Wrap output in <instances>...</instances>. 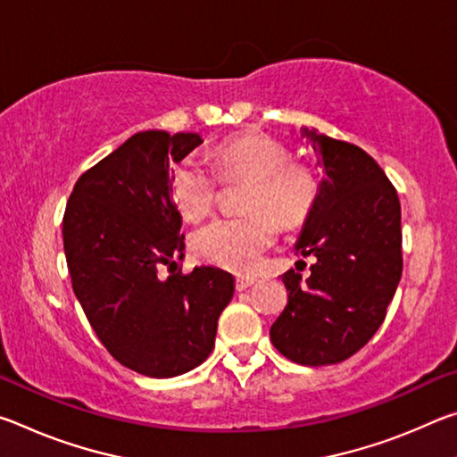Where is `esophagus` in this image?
I'll use <instances>...</instances> for the list:
<instances>
[{
	"instance_id": "obj_1",
	"label": "esophagus",
	"mask_w": 457,
	"mask_h": 457,
	"mask_svg": "<svg viewBox=\"0 0 457 457\" xmlns=\"http://www.w3.org/2000/svg\"><path fill=\"white\" fill-rule=\"evenodd\" d=\"M256 284V278L253 276H237L236 278V288L242 292V290H247L250 288V286H253Z\"/></svg>"
}]
</instances>
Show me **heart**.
<instances>
[{
    "instance_id": "obj_1",
    "label": "heart",
    "mask_w": 457,
    "mask_h": 457,
    "mask_svg": "<svg viewBox=\"0 0 457 457\" xmlns=\"http://www.w3.org/2000/svg\"><path fill=\"white\" fill-rule=\"evenodd\" d=\"M220 181L247 179L242 210L247 213L213 221L191 239V250L205 264L250 274L278 237V221L294 229L311 218L320 183L304 161L290 159L288 146L272 137H231L212 153ZM197 157L177 159L169 169V193L187 221H204L220 199V183Z\"/></svg>"
}]
</instances>
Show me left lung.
Wrapping results in <instances>:
<instances>
[{"mask_svg":"<svg viewBox=\"0 0 457 457\" xmlns=\"http://www.w3.org/2000/svg\"><path fill=\"white\" fill-rule=\"evenodd\" d=\"M324 179L296 252L314 256L311 276L288 270V304L270 328L272 345L298 365L353 357L381 327L403 272L401 204L393 183L361 146L316 135Z\"/></svg>","mask_w":457,"mask_h":457,"instance_id":"left-lung-1","label":"left lung"}]
</instances>
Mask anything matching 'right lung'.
<instances>
[{
  "instance_id": "obj_1",
  "label": "right lung",
  "mask_w": 457,
  "mask_h": 457,
  "mask_svg": "<svg viewBox=\"0 0 457 457\" xmlns=\"http://www.w3.org/2000/svg\"><path fill=\"white\" fill-rule=\"evenodd\" d=\"M197 145L195 133L133 135L79 177L62 220L68 272L92 330L120 365L145 377L201 365L234 296L226 270L177 268L185 236L169 165ZM165 265L169 275L160 272Z\"/></svg>"
}]
</instances>
